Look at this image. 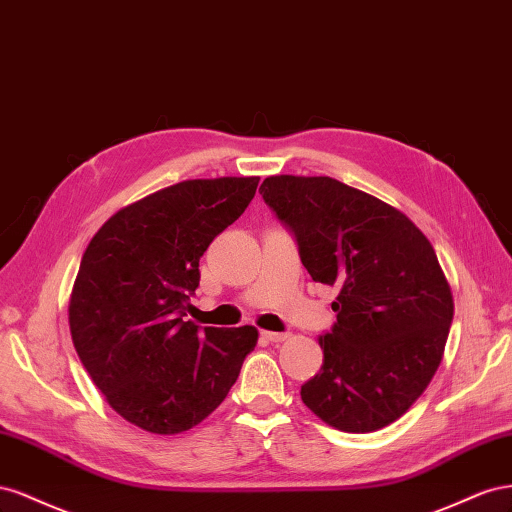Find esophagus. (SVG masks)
<instances>
[{
    "label": "esophagus",
    "instance_id": "34e87169",
    "mask_svg": "<svg viewBox=\"0 0 512 512\" xmlns=\"http://www.w3.org/2000/svg\"><path fill=\"white\" fill-rule=\"evenodd\" d=\"M261 339L270 341V343H281L287 341L289 334L287 332H272V330H261Z\"/></svg>",
    "mask_w": 512,
    "mask_h": 512
}]
</instances>
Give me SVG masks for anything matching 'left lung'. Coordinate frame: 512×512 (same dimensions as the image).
Segmentation results:
<instances>
[{"label": "left lung", "mask_w": 512, "mask_h": 512, "mask_svg": "<svg viewBox=\"0 0 512 512\" xmlns=\"http://www.w3.org/2000/svg\"><path fill=\"white\" fill-rule=\"evenodd\" d=\"M259 193L296 233L311 279L339 289L304 405L339 431L388 427L429 386L455 313L431 242L401 210L328 175H270Z\"/></svg>", "instance_id": "obj_1"}]
</instances>
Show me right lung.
Instances as JSON below:
<instances>
[{"mask_svg":"<svg viewBox=\"0 0 512 512\" xmlns=\"http://www.w3.org/2000/svg\"><path fill=\"white\" fill-rule=\"evenodd\" d=\"M259 178L184 180L115 212L87 244L68 300L70 337L92 382L130 425L175 435L236 384L255 326L184 321L199 259L238 221Z\"/></svg>","mask_w":512,"mask_h":512,"instance_id":"add662e5","label":"right lung"}]
</instances>
